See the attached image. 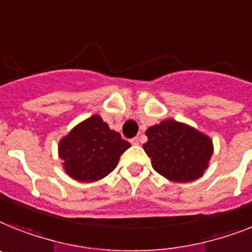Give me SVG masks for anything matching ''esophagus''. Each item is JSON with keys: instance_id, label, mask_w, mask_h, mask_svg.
<instances>
[{"instance_id": "esophagus-1", "label": "esophagus", "mask_w": 252, "mask_h": 252, "mask_svg": "<svg viewBox=\"0 0 252 252\" xmlns=\"http://www.w3.org/2000/svg\"><path fill=\"white\" fill-rule=\"evenodd\" d=\"M130 143H131V144H132V145H138V144H139V138H132V139H131V140H130Z\"/></svg>"}]
</instances>
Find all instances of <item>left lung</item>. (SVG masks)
I'll use <instances>...</instances> for the list:
<instances>
[{
  "label": "left lung",
  "mask_w": 252,
  "mask_h": 252,
  "mask_svg": "<svg viewBox=\"0 0 252 252\" xmlns=\"http://www.w3.org/2000/svg\"><path fill=\"white\" fill-rule=\"evenodd\" d=\"M143 145L156 171L168 180L188 183L201 178L213 156V141L180 122L162 121L147 130Z\"/></svg>",
  "instance_id": "obj_1"
}]
</instances>
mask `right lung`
<instances>
[{
  "instance_id": "right-lung-1",
  "label": "right lung",
  "mask_w": 252,
  "mask_h": 252,
  "mask_svg": "<svg viewBox=\"0 0 252 252\" xmlns=\"http://www.w3.org/2000/svg\"><path fill=\"white\" fill-rule=\"evenodd\" d=\"M130 147L128 141L95 114L62 139L59 155L70 178L90 183L113 171L122 153Z\"/></svg>"
}]
</instances>
